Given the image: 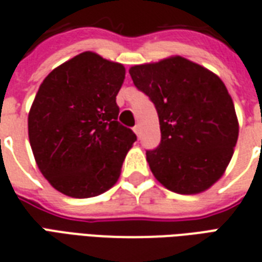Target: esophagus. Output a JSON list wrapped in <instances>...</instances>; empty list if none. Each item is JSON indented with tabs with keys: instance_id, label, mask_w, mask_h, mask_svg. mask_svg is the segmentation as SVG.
<instances>
[{
	"instance_id": "34e87169",
	"label": "esophagus",
	"mask_w": 262,
	"mask_h": 262,
	"mask_svg": "<svg viewBox=\"0 0 262 262\" xmlns=\"http://www.w3.org/2000/svg\"><path fill=\"white\" fill-rule=\"evenodd\" d=\"M134 133L137 134L138 137H141V133H142V129H141V125L137 124L135 127H134Z\"/></svg>"
}]
</instances>
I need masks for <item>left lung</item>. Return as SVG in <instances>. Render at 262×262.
Returning <instances> with one entry per match:
<instances>
[{
  "label": "left lung",
  "mask_w": 262,
  "mask_h": 262,
  "mask_svg": "<svg viewBox=\"0 0 262 262\" xmlns=\"http://www.w3.org/2000/svg\"><path fill=\"white\" fill-rule=\"evenodd\" d=\"M129 75L160 119L161 143L146 151L154 177L176 193L208 189L225 173L239 133L225 83L183 56L137 64Z\"/></svg>",
  "instance_id": "left-lung-1"
}]
</instances>
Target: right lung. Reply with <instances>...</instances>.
<instances>
[{
    "instance_id": "right-lung-1",
    "label": "right lung",
    "mask_w": 262,
    "mask_h": 262,
    "mask_svg": "<svg viewBox=\"0 0 262 262\" xmlns=\"http://www.w3.org/2000/svg\"><path fill=\"white\" fill-rule=\"evenodd\" d=\"M121 63L85 51L54 69L28 115V137L41 174L77 199L112 188L137 135L118 121Z\"/></svg>"
}]
</instances>
